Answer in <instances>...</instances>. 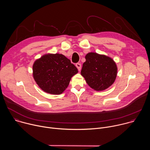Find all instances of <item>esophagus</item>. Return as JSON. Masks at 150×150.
<instances>
[{"label": "esophagus", "instance_id": "1", "mask_svg": "<svg viewBox=\"0 0 150 150\" xmlns=\"http://www.w3.org/2000/svg\"><path fill=\"white\" fill-rule=\"evenodd\" d=\"M75 66H76V67L78 68V71H81V64H80V63H76Z\"/></svg>", "mask_w": 150, "mask_h": 150}]
</instances>
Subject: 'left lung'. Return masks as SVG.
Here are the masks:
<instances>
[{
  "label": "left lung",
  "mask_w": 150,
  "mask_h": 150,
  "mask_svg": "<svg viewBox=\"0 0 150 150\" xmlns=\"http://www.w3.org/2000/svg\"><path fill=\"white\" fill-rule=\"evenodd\" d=\"M85 59L81 74L89 86L98 91L110 87L117 74V67L113 59L95 52L87 54Z\"/></svg>",
  "instance_id": "obj_1"
}]
</instances>
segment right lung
<instances>
[{
	"mask_svg": "<svg viewBox=\"0 0 150 150\" xmlns=\"http://www.w3.org/2000/svg\"><path fill=\"white\" fill-rule=\"evenodd\" d=\"M78 72L71 60L59 53H49L37 59L33 66V78L45 92L58 95L65 91L71 78Z\"/></svg>",
	"mask_w": 150,
	"mask_h": 150,
	"instance_id": "add662e5",
	"label": "right lung"
}]
</instances>
